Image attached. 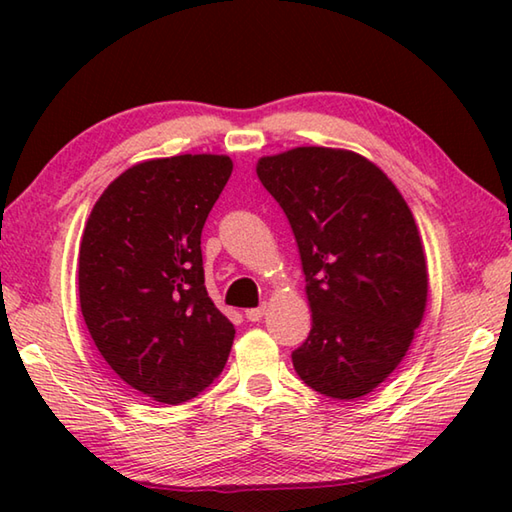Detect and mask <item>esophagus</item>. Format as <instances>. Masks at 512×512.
Masks as SVG:
<instances>
[{
    "mask_svg": "<svg viewBox=\"0 0 512 512\" xmlns=\"http://www.w3.org/2000/svg\"><path fill=\"white\" fill-rule=\"evenodd\" d=\"M264 314H266V306L262 303V306H259V308H250V310H246V319L255 323V321H262Z\"/></svg>",
    "mask_w": 512,
    "mask_h": 512,
    "instance_id": "1",
    "label": "esophagus"
}]
</instances>
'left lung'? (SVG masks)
Returning <instances> with one entry per match:
<instances>
[{"mask_svg":"<svg viewBox=\"0 0 512 512\" xmlns=\"http://www.w3.org/2000/svg\"><path fill=\"white\" fill-rule=\"evenodd\" d=\"M295 233L312 330L292 352L303 383L352 400L394 372L427 306V262L407 202L354 151L297 147L257 162Z\"/></svg>","mask_w":512,"mask_h":512,"instance_id":"8db88e82","label":"left lung"}]
</instances>
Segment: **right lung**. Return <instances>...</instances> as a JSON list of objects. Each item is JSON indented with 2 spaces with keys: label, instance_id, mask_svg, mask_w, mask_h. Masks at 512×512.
<instances>
[{
  "label": "right lung",
  "instance_id": "right-lung-1",
  "mask_svg": "<svg viewBox=\"0 0 512 512\" xmlns=\"http://www.w3.org/2000/svg\"><path fill=\"white\" fill-rule=\"evenodd\" d=\"M233 162L184 154L134 165L103 191L79 250V299L101 356L167 405L220 376L235 328L204 286L202 228Z\"/></svg>",
  "mask_w": 512,
  "mask_h": 512
}]
</instances>
